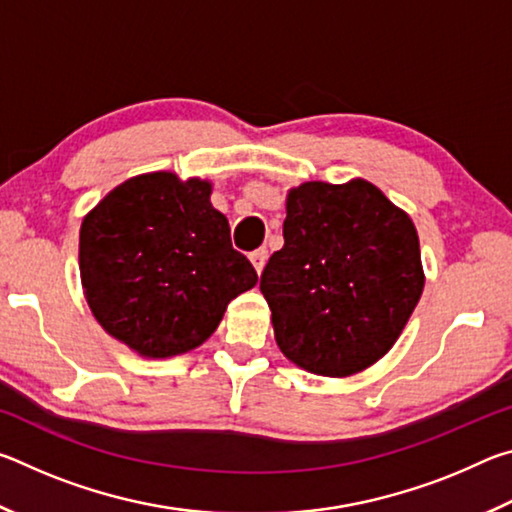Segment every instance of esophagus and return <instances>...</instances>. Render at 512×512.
<instances>
[{
  "label": "esophagus",
  "instance_id": "obj_1",
  "mask_svg": "<svg viewBox=\"0 0 512 512\" xmlns=\"http://www.w3.org/2000/svg\"><path fill=\"white\" fill-rule=\"evenodd\" d=\"M266 259H268L266 248H259V250H255V253H250V262H253V266H255V271H257V273H262V271H264Z\"/></svg>",
  "mask_w": 512,
  "mask_h": 512
}]
</instances>
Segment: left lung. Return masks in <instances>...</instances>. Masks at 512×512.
Listing matches in <instances>:
<instances>
[{
	"label": "left lung",
	"mask_w": 512,
	"mask_h": 512,
	"mask_svg": "<svg viewBox=\"0 0 512 512\" xmlns=\"http://www.w3.org/2000/svg\"><path fill=\"white\" fill-rule=\"evenodd\" d=\"M284 246L259 280L277 348L298 368L350 377L400 339L424 289L411 216L363 178L291 187Z\"/></svg>",
	"instance_id": "8db88e82"
}]
</instances>
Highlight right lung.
I'll return each mask as SVG.
<instances>
[{
  "instance_id": "right-lung-1",
  "label": "right lung",
  "mask_w": 512,
  "mask_h": 512,
  "mask_svg": "<svg viewBox=\"0 0 512 512\" xmlns=\"http://www.w3.org/2000/svg\"><path fill=\"white\" fill-rule=\"evenodd\" d=\"M212 183L173 171L128 178L83 216V296L106 332L144 359L203 345L257 273L232 248Z\"/></svg>"
}]
</instances>
